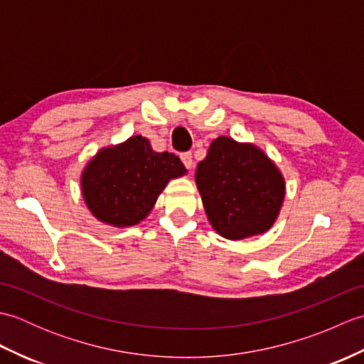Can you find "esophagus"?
Segmentation results:
<instances>
[{
    "instance_id": "1",
    "label": "esophagus",
    "mask_w": 364,
    "mask_h": 364,
    "mask_svg": "<svg viewBox=\"0 0 364 364\" xmlns=\"http://www.w3.org/2000/svg\"><path fill=\"white\" fill-rule=\"evenodd\" d=\"M181 161H183V164H184V167L186 168H192L194 167V159H192V153H183L181 154Z\"/></svg>"
}]
</instances>
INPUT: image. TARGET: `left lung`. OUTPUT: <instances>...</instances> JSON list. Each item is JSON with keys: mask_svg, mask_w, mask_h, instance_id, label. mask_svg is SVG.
Segmentation results:
<instances>
[{"mask_svg": "<svg viewBox=\"0 0 364 364\" xmlns=\"http://www.w3.org/2000/svg\"><path fill=\"white\" fill-rule=\"evenodd\" d=\"M196 183L208 220L231 241L262 235L274 225L284 198V178L253 144L220 136L198 162Z\"/></svg>", "mask_w": 364, "mask_h": 364, "instance_id": "obj_1", "label": "left lung"}]
</instances>
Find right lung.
<instances>
[{"mask_svg": "<svg viewBox=\"0 0 364 364\" xmlns=\"http://www.w3.org/2000/svg\"><path fill=\"white\" fill-rule=\"evenodd\" d=\"M186 173L173 153H158L150 141L133 136L106 146L81 173L84 202L95 218L112 227H131L144 220L172 178Z\"/></svg>", "mask_w": 364, "mask_h": 364, "instance_id": "obj_1", "label": "right lung"}]
</instances>
